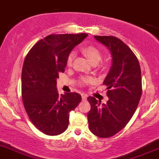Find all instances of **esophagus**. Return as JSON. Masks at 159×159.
Segmentation results:
<instances>
[{"instance_id":"esophagus-1","label":"esophagus","mask_w":159,"mask_h":159,"mask_svg":"<svg viewBox=\"0 0 159 159\" xmlns=\"http://www.w3.org/2000/svg\"><path fill=\"white\" fill-rule=\"evenodd\" d=\"M81 97H82V100H83V101H86V100H87V96L86 94H81Z\"/></svg>"}]
</instances>
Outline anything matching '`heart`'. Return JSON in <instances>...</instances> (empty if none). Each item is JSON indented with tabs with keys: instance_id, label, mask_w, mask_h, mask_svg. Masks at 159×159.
<instances>
[{
	"instance_id": "1",
	"label": "heart",
	"mask_w": 159,
	"mask_h": 159,
	"mask_svg": "<svg viewBox=\"0 0 159 159\" xmlns=\"http://www.w3.org/2000/svg\"><path fill=\"white\" fill-rule=\"evenodd\" d=\"M83 53L85 54L87 57L89 58L91 63L93 65H96L101 61L102 58V54L100 52V50L96 47L93 46V45H90V46L86 47L83 49ZM75 57V54L73 52L69 54L68 58L66 61V65L67 66H71L72 64V61H73ZM93 81V79L91 78L86 77L83 78L80 81L81 84H86L90 83Z\"/></svg>"
}]
</instances>
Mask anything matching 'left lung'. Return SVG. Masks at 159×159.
I'll return each instance as SVG.
<instances>
[{"label":"left lung","mask_w":159,"mask_h":159,"mask_svg":"<svg viewBox=\"0 0 159 159\" xmlns=\"http://www.w3.org/2000/svg\"><path fill=\"white\" fill-rule=\"evenodd\" d=\"M94 37L109 49L112 65L103 81L108 101L101 104L89 96L87 120L93 134L106 138L122 130L135 112L142 94L141 71L137 57L122 40L112 36Z\"/></svg>","instance_id":"1"}]
</instances>
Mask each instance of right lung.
Here are the masks:
<instances>
[{
    "mask_svg": "<svg viewBox=\"0 0 159 159\" xmlns=\"http://www.w3.org/2000/svg\"><path fill=\"white\" fill-rule=\"evenodd\" d=\"M87 34H52L40 39L27 54L21 72V95L29 118L48 135L66 130L69 112L81 101L77 93L60 96L57 78L64 72L67 58Z\"/></svg>",
    "mask_w": 159,
    "mask_h": 159,
    "instance_id": "right-lung-1",
    "label": "right lung"
}]
</instances>
